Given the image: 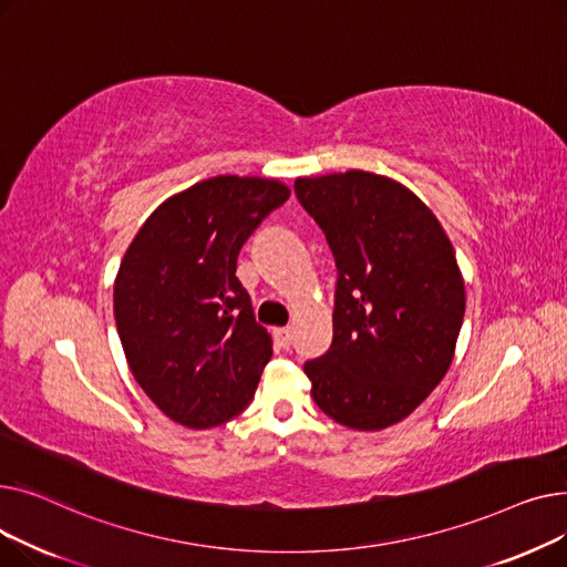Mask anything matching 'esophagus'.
I'll return each instance as SVG.
<instances>
[{
	"instance_id": "esophagus-1",
	"label": "esophagus",
	"mask_w": 567,
	"mask_h": 567,
	"mask_svg": "<svg viewBox=\"0 0 567 567\" xmlns=\"http://www.w3.org/2000/svg\"><path fill=\"white\" fill-rule=\"evenodd\" d=\"M276 342H278L282 349H289V347H291V329H289V326H285V329H276Z\"/></svg>"
}]
</instances>
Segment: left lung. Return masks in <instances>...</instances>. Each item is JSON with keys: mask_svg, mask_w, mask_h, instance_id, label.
Wrapping results in <instances>:
<instances>
[{"mask_svg": "<svg viewBox=\"0 0 567 567\" xmlns=\"http://www.w3.org/2000/svg\"><path fill=\"white\" fill-rule=\"evenodd\" d=\"M293 190L338 266L331 349L303 368L312 400L344 427H391L453 363L466 308L455 248L395 178L349 169L299 176Z\"/></svg>", "mask_w": 567, "mask_h": 567, "instance_id": "8db88e82", "label": "left lung"}]
</instances>
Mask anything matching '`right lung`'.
I'll return each mask as SVG.
<instances>
[{
	"mask_svg": "<svg viewBox=\"0 0 567 567\" xmlns=\"http://www.w3.org/2000/svg\"><path fill=\"white\" fill-rule=\"evenodd\" d=\"M287 197L278 178H204L144 220L118 266L114 321L128 368L178 425L234 419L271 361V336L255 321L236 259Z\"/></svg>",
	"mask_w": 567,
	"mask_h": 567,
	"instance_id": "right-lung-1",
	"label": "right lung"
}]
</instances>
